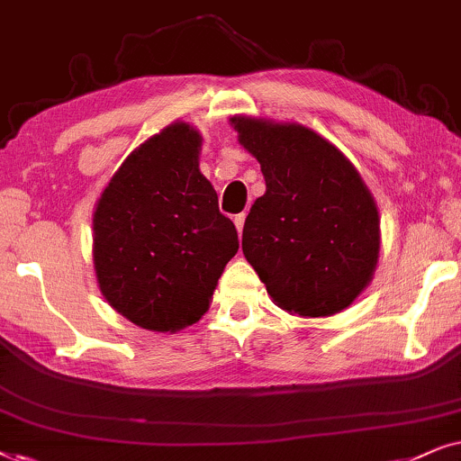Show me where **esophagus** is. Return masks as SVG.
I'll use <instances>...</instances> for the list:
<instances>
[{"label": "esophagus", "mask_w": 461, "mask_h": 461, "mask_svg": "<svg viewBox=\"0 0 461 461\" xmlns=\"http://www.w3.org/2000/svg\"><path fill=\"white\" fill-rule=\"evenodd\" d=\"M244 219H247V214H244V212L236 214V217H234V223H236V230H238V234H240V231L244 230Z\"/></svg>", "instance_id": "1"}]
</instances>
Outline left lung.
I'll return each instance as SVG.
<instances>
[{
    "label": "left lung",
    "mask_w": 461,
    "mask_h": 461,
    "mask_svg": "<svg viewBox=\"0 0 461 461\" xmlns=\"http://www.w3.org/2000/svg\"><path fill=\"white\" fill-rule=\"evenodd\" d=\"M230 122L266 179V194L244 223L247 261L274 303L291 314L346 310L371 282L379 257V212L369 187L310 128L247 115Z\"/></svg>",
    "instance_id": "8db88e82"
}]
</instances>
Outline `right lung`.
Instances as JSON below:
<instances>
[{
  "label": "right lung",
  "instance_id": "1",
  "mask_svg": "<svg viewBox=\"0 0 461 461\" xmlns=\"http://www.w3.org/2000/svg\"><path fill=\"white\" fill-rule=\"evenodd\" d=\"M200 145L185 122L153 134L122 162L92 217L103 297L147 330L198 322L238 253L236 227L200 173Z\"/></svg>",
  "mask_w": 461,
  "mask_h": 461
}]
</instances>
